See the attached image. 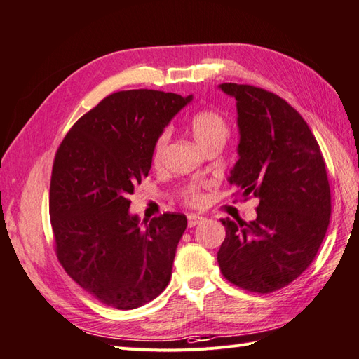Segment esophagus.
Masks as SVG:
<instances>
[{"instance_id":"obj_1","label":"esophagus","mask_w":359,"mask_h":359,"mask_svg":"<svg viewBox=\"0 0 359 359\" xmlns=\"http://www.w3.org/2000/svg\"><path fill=\"white\" fill-rule=\"evenodd\" d=\"M203 220L202 215H197V214H188V226L189 228H194L197 224Z\"/></svg>"}]
</instances>
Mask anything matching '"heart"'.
Here are the masks:
<instances>
[{
    "label": "heart",
    "mask_w": 359,
    "mask_h": 359,
    "mask_svg": "<svg viewBox=\"0 0 359 359\" xmlns=\"http://www.w3.org/2000/svg\"><path fill=\"white\" fill-rule=\"evenodd\" d=\"M189 128H191V133H193L196 142L200 147H202V149L212 145V144L224 145V142L228 140L229 133H231L228 122L215 111L197 113L194 118L191 119ZM166 140H168V136H166L165 133L156 140L154 148H153V161L154 162L161 161L163 149L166 147ZM187 200L189 203L198 205L203 202V197L198 193L197 188L191 187L187 189Z\"/></svg>",
    "instance_id": "obj_1"
}]
</instances>
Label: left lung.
Instances as JSON below:
<instances>
[{
	"instance_id": "obj_1",
	"label": "left lung",
	"mask_w": 359,
	"mask_h": 359,
	"mask_svg": "<svg viewBox=\"0 0 359 359\" xmlns=\"http://www.w3.org/2000/svg\"><path fill=\"white\" fill-rule=\"evenodd\" d=\"M237 101L238 159L228 182L260 198L257 219H222L217 260L231 283L269 294L302 275L330 219V188L318 142L285 99L252 86L220 84Z\"/></svg>"
}]
</instances>
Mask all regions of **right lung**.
Here are the masks:
<instances>
[{"instance_id": "1", "label": "right lung", "mask_w": 359, "mask_h": 359, "mask_svg": "<svg viewBox=\"0 0 359 359\" xmlns=\"http://www.w3.org/2000/svg\"><path fill=\"white\" fill-rule=\"evenodd\" d=\"M193 95L128 90L107 96L73 125L57 149L50 220L62 268L99 302L130 311L168 286L183 214L151 220L128 196L148 176L153 148Z\"/></svg>"}]
</instances>
